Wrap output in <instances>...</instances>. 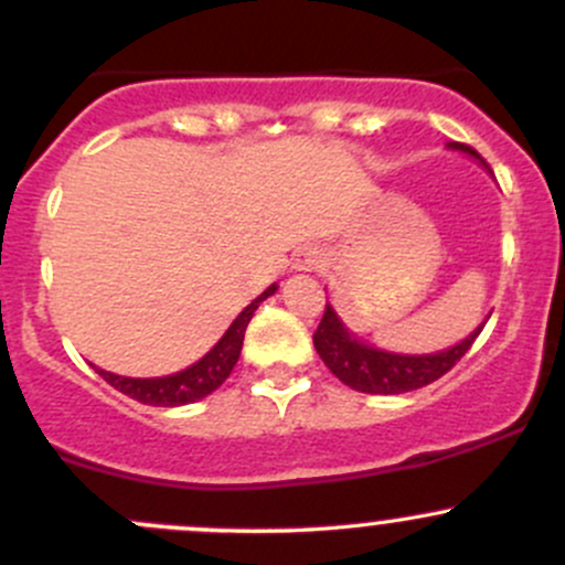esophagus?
I'll list each match as a JSON object with an SVG mask.
<instances>
[{"label":"esophagus","mask_w":565,"mask_h":565,"mask_svg":"<svg viewBox=\"0 0 565 565\" xmlns=\"http://www.w3.org/2000/svg\"><path fill=\"white\" fill-rule=\"evenodd\" d=\"M295 267H298V270H309V273L322 270L324 254H322V250H317V248H303L298 254V259H295Z\"/></svg>","instance_id":"34e87169"}]
</instances>
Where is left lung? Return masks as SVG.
Masks as SVG:
<instances>
[{
	"instance_id": "1",
	"label": "left lung",
	"mask_w": 565,
	"mask_h": 565,
	"mask_svg": "<svg viewBox=\"0 0 565 565\" xmlns=\"http://www.w3.org/2000/svg\"><path fill=\"white\" fill-rule=\"evenodd\" d=\"M454 150L467 152V156L478 158V161L487 167L481 156H478L472 147L459 145L454 141ZM483 330V324L478 330H472L465 341L446 352H437V355H393V352L374 350V347L361 344L358 339H352L347 333V328L341 324V319L335 317V311L330 306H324V315L319 319V328L315 330V347L319 358L324 361V366L335 374L344 385H350L352 391L361 393H407L418 391L424 385L435 383L443 374L451 372L457 366V361L472 347V341L478 339V333Z\"/></svg>"
}]
</instances>
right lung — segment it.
I'll return each instance as SVG.
<instances>
[{"mask_svg":"<svg viewBox=\"0 0 565 565\" xmlns=\"http://www.w3.org/2000/svg\"><path fill=\"white\" fill-rule=\"evenodd\" d=\"M276 292V284L267 287L254 303L246 306V309L237 315L235 322L230 324L224 335H221L218 344L196 361L193 366H188L185 372L169 374V377H156V380H136V377H119V374L104 372L98 369L100 377L106 380L111 388H117L125 396L136 398L141 404H150V407H180V404H191L204 398L207 393H213L215 388L224 385V380L230 377L232 369H235L237 358H241L243 350V335H246V328L254 317V311L259 309V303L265 298Z\"/></svg>","mask_w":565,"mask_h":565,"instance_id":"1","label":"right lung"}]
</instances>
